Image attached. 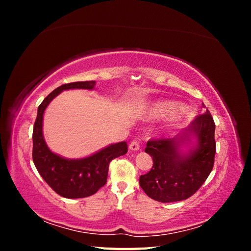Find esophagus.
I'll return each mask as SVG.
<instances>
[{"label":"esophagus","mask_w":251,"mask_h":251,"mask_svg":"<svg viewBox=\"0 0 251 251\" xmlns=\"http://www.w3.org/2000/svg\"><path fill=\"white\" fill-rule=\"evenodd\" d=\"M128 149H130L131 151H138L139 150V142L137 140H133L130 146H128Z\"/></svg>","instance_id":"34e87169"}]
</instances>
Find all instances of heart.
I'll list each match as a JSON object with an SVG mask.
<instances>
[{"label":"heart","instance_id":"heart-1","mask_svg":"<svg viewBox=\"0 0 251 251\" xmlns=\"http://www.w3.org/2000/svg\"><path fill=\"white\" fill-rule=\"evenodd\" d=\"M148 114L151 118H161L172 115L169 124L170 127L179 126L188 117V111L184 107H182L180 103L173 100H160L154 102L150 105Z\"/></svg>","mask_w":251,"mask_h":251}]
</instances>
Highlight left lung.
Wrapping results in <instances>:
<instances>
[{
  "label": "left lung",
  "instance_id": "obj_1",
  "mask_svg": "<svg viewBox=\"0 0 251 251\" xmlns=\"http://www.w3.org/2000/svg\"><path fill=\"white\" fill-rule=\"evenodd\" d=\"M215 128L214 119L206 110L174 138L148 141L146 153L153 158V166L139 178L143 192L162 203L193 196L214 166Z\"/></svg>",
  "mask_w": 251,
  "mask_h": 251
}]
</instances>
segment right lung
<instances>
[{
	"instance_id": "obj_1",
	"label": "right lung",
	"mask_w": 251,
	"mask_h": 251,
	"mask_svg": "<svg viewBox=\"0 0 251 251\" xmlns=\"http://www.w3.org/2000/svg\"><path fill=\"white\" fill-rule=\"evenodd\" d=\"M95 83L94 80L66 83L52 91L37 109L32 134L33 162L47 184L64 198L77 199L94 195L107 182L110 162L127 151L126 142L121 141L112 143L85 158L68 159L53 153L45 141L43 120L49 103L65 90H93Z\"/></svg>"
}]
</instances>
